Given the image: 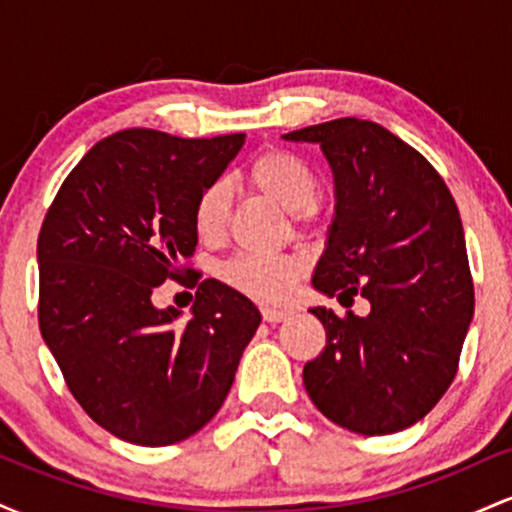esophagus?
<instances>
[{
    "label": "esophagus",
    "mask_w": 512,
    "mask_h": 512,
    "mask_svg": "<svg viewBox=\"0 0 512 512\" xmlns=\"http://www.w3.org/2000/svg\"><path fill=\"white\" fill-rule=\"evenodd\" d=\"M262 317H264V322H284V320H289L291 317V310H286V308H262Z\"/></svg>",
    "instance_id": "1"
}]
</instances>
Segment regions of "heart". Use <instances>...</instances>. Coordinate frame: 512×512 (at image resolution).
<instances>
[{
    "instance_id": "heart-1",
    "label": "heart",
    "mask_w": 512,
    "mask_h": 512,
    "mask_svg": "<svg viewBox=\"0 0 512 512\" xmlns=\"http://www.w3.org/2000/svg\"><path fill=\"white\" fill-rule=\"evenodd\" d=\"M245 180L252 190L272 197L298 219H308L320 197V178L303 156L289 149H267L245 168ZM231 216V190L226 182L211 180L192 202V228L204 243H216L226 233ZM303 260L296 255H260L240 252L221 267L228 286L260 303H281L289 298L293 281L303 272Z\"/></svg>"
}]
</instances>
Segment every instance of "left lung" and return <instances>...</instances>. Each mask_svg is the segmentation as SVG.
Returning <instances> with one entry per match:
<instances>
[{
    "mask_svg": "<svg viewBox=\"0 0 512 512\" xmlns=\"http://www.w3.org/2000/svg\"><path fill=\"white\" fill-rule=\"evenodd\" d=\"M325 151L337 187L313 286L366 317L313 308L325 349L303 383L327 419L361 436L409 428L438 404L474 315L460 211L436 168L378 122L339 117L284 134Z\"/></svg>",
    "mask_w": 512,
    "mask_h": 512,
    "instance_id": "1",
    "label": "left lung"
}]
</instances>
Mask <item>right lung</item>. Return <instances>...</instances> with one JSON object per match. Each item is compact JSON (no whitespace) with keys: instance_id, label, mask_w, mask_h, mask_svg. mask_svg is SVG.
<instances>
[{"instance_id":"obj_1","label":"right lung","mask_w":512,"mask_h":512,"mask_svg":"<svg viewBox=\"0 0 512 512\" xmlns=\"http://www.w3.org/2000/svg\"><path fill=\"white\" fill-rule=\"evenodd\" d=\"M243 142L122 129L76 163L40 226V332L81 409L127 443L173 445L209 424L260 327L243 293L185 262L192 202ZM168 278L198 286L187 323L150 303Z\"/></svg>"}]
</instances>
